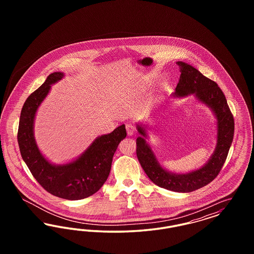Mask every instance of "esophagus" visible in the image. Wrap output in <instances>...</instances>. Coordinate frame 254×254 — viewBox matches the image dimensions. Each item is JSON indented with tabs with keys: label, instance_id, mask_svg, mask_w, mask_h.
Instances as JSON below:
<instances>
[{
	"label": "esophagus",
	"instance_id": "esophagus-1",
	"mask_svg": "<svg viewBox=\"0 0 254 254\" xmlns=\"http://www.w3.org/2000/svg\"><path fill=\"white\" fill-rule=\"evenodd\" d=\"M126 129H127V133L128 136H132L133 134L135 133V127L130 124L126 126Z\"/></svg>",
	"mask_w": 254,
	"mask_h": 254
}]
</instances>
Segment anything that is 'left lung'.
I'll return each mask as SVG.
<instances>
[{
	"mask_svg": "<svg viewBox=\"0 0 254 254\" xmlns=\"http://www.w3.org/2000/svg\"><path fill=\"white\" fill-rule=\"evenodd\" d=\"M180 67V79L173 96L195 98L211 109L217 125V143L215 150L203 167L189 173H173L164 169L150 145L147 144L146 126L137 124L140 136L136 139L138 160L148 178L160 188L176 191L191 192L213 181L222 169L233 140L234 120L227 103V99L217 84L206 78L192 65L176 63Z\"/></svg>",
	"mask_w": 254,
	"mask_h": 254,
	"instance_id": "8db88e82",
	"label": "left lung"
}]
</instances>
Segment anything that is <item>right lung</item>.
<instances>
[{
    "label": "right lung",
    "mask_w": 254,
    "mask_h": 254,
    "mask_svg": "<svg viewBox=\"0 0 254 254\" xmlns=\"http://www.w3.org/2000/svg\"><path fill=\"white\" fill-rule=\"evenodd\" d=\"M63 72L49 75L31 93L21 111L18 144L21 155L37 182L49 193L66 200H80L97 192L109 177L112 158L127 131L122 125L109 134L97 137L85 151L69 163L55 165L40 151L34 137V121L39 107L51 85L64 78Z\"/></svg>",
    "instance_id": "right-lung-1"
}]
</instances>
